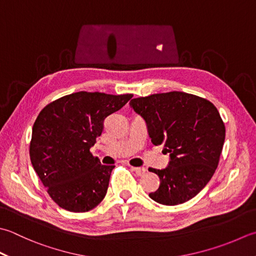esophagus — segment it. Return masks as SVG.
I'll use <instances>...</instances> for the list:
<instances>
[{
  "instance_id": "esophagus-1",
  "label": "esophagus",
  "mask_w": 256,
  "mask_h": 256,
  "mask_svg": "<svg viewBox=\"0 0 256 256\" xmlns=\"http://www.w3.org/2000/svg\"><path fill=\"white\" fill-rule=\"evenodd\" d=\"M133 171L136 173L138 175H143L145 174V172H146V168H143V166H140V168H132Z\"/></svg>"
}]
</instances>
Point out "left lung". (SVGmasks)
<instances>
[{
	"instance_id": "8db88e82",
	"label": "left lung",
	"mask_w": 256,
	"mask_h": 256,
	"mask_svg": "<svg viewBox=\"0 0 256 256\" xmlns=\"http://www.w3.org/2000/svg\"><path fill=\"white\" fill-rule=\"evenodd\" d=\"M130 106L146 123L151 142L170 154L166 168H148L160 178L158 188L148 196L163 205L193 198L212 178L222 153L225 126L218 108L176 91L133 98Z\"/></svg>"
}]
</instances>
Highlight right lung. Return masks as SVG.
<instances>
[{
    "label": "right lung",
    "mask_w": 256,
    "mask_h": 256,
    "mask_svg": "<svg viewBox=\"0 0 256 256\" xmlns=\"http://www.w3.org/2000/svg\"><path fill=\"white\" fill-rule=\"evenodd\" d=\"M132 94L78 92L48 104L32 128L30 158L48 193L60 208L88 212L102 202L114 165L90 152L108 115Z\"/></svg>",
    "instance_id": "right-lung-1"
}]
</instances>
